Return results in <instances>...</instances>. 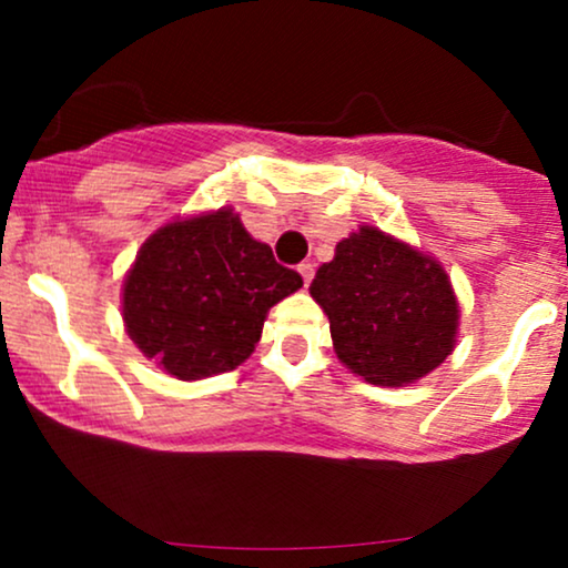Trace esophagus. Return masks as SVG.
Segmentation results:
<instances>
[{"label": "esophagus", "mask_w": 568, "mask_h": 568, "mask_svg": "<svg viewBox=\"0 0 568 568\" xmlns=\"http://www.w3.org/2000/svg\"><path fill=\"white\" fill-rule=\"evenodd\" d=\"M298 275H302L304 285H310L312 277H315V266H312V264H298Z\"/></svg>", "instance_id": "34e87169"}]
</instances>
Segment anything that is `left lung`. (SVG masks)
I'll return each instance as SVG.
<instances>
[{"instance_id":"8db88e82","label":"left lung","mask_w":568,"mask_h":568,"mask_svg":"<svg viewBox=\"0 0 568 568\" xmlns=\"http://www.w3.org/2000/svg\"><path fill=\"white\" fill-rule=\"evenodd\" d=\"M328 315L338 361L368 384L403 387L452 355L459 302L443 264L406 240L361 224L310 285Z\"/></svg>"}]
</instances>
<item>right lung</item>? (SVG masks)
<instances>
[{
  "instance_id": "right-lung-1",
  "label": "right lung",
  "mask_w": 568,
  "mask_h": 568,
  "mask_svg": "<svg viewBox=\"0 0 568 568\" xmlns=\"http://www.w3.org/2000/svg\"><path fill=\"white\" fill-rule=\"evenodd\" d=\"M302 288L232 207L179 216L143 240L122 283V323L149 361L181 382L243 366L266 315Z\"/></svg>"
}]
</instances>
